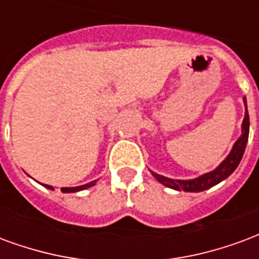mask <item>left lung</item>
Returning <instances> with one entry per match:
<instances>
[{
  "mask_svg": "<svg viewBox=\"0 0 259 259\" xmlns=\"http://www.w3.org/2000/svg\"><path fill=\"white\" fill-rule=\"evenodd\" d=\"M244 105H246V114H244V120L241 124V135L233 145V148L230 150L229 156L222 161V163L211 172H207L201 175L199 178L188 179V181H182V179H171L163 175H158L156 172H152L153 177L157 179L160 184H163L167 188H171L174 190H184V192H203L209 188H212L217 184L222 182L224 179L229 177L230 174L233 172L237 165L240 163L241 157L246 150L247 141H248V131H250V117H248V111H247V102L244 98Z\"/></svg>",
  "mask_w": 259,
  "mask_h": 259,
  "instance_id": "obj_1",
  "label": "left lung"
}]
</instances>
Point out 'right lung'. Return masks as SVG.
<instances>
[{"label": "right lung", "mask_w": 259, "mask_h": 259, "mask_svg": "<svg viewBox=\"0 0 259 259\" xmlns=\"http://www.w3.org/2000/svg\"><path fill=\"white\" fill-rule=\"evenodd\" d=\"M96 184V181H92L90 184H85V185H81V186H75V188H62V192H65V193H73V192H80V190H84L87 188H91V186H94ZM47 189H51L54 190V188L51 186V185H44Z\"/></svg>", "instance_id": "1"}]
</instances>
